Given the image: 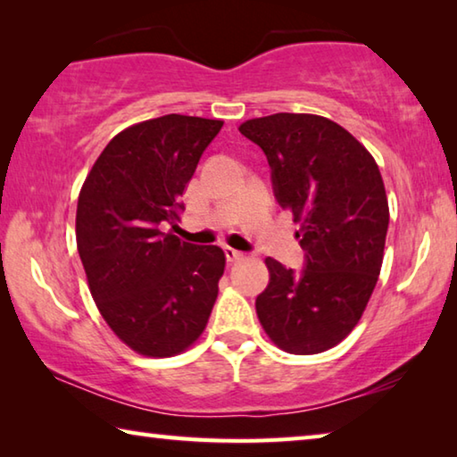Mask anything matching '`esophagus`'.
<instances>
[{
	"label": "esophagus",
	"mask_w": 457,
	"mask_h": 457,
	"mask_svg": "<svg viewBox=\"0 0 457 457\" xmlns=\"http://www.w3.org/2000/svg\"><path fill=\"white\" fill-rule=\"evenodd\" d=\"M226 258H228V262H239L244 258V253L234 250V247H226Z\"/></svg>",
	"instance_id": "esophagus-1"
}]
</instances>
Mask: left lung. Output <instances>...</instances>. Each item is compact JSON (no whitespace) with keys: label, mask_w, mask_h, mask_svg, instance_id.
Here are the masks:
<instances>
[{"label":"left lung","mask_w":457,"mask_h":457,"mask_svg":"<svg viewBox=\"0 0 457 457\" xmlns=\"http://www.w3.org/2000/svg\"><path fill=\"white\" fill-rule=\"evenodd\" d=\"M239 133L266 153L274 195L306 252L300 274L266 258L260 324L286 353H324L357 327L381 274L389 228L381 171L349 130L319 114L250 119Z\"/></svg>","instance_id":"8db88e82"}]
</instances>
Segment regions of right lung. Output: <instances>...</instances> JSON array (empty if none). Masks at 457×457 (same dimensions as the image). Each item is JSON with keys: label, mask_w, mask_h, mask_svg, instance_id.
<instances>
[{"label": "right lung", "mask_w": 457, "mask_h": 457, "mask_svg": "<svg viewBox=\"0 0 457 457\" xmlns=\"http://www.w3.org/2000/svg\"><path fill=\"white\" fill-rule=\"evenodd\" d=\"M223 120L165 114L104 146L82 183L76 245L96 308L129 349L175 357L205 330L226 253L161 231Z\"/></svg>", "instance_id": "add662e5"}]
</instances>
